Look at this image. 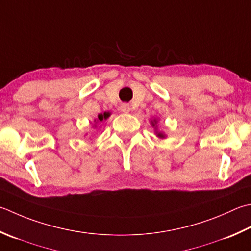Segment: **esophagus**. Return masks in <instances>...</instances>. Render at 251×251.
Instances as JSON below:
<instances>
[{
	"label": "esophagus",
	"instance_id": "obj_1",
	"mask_svg": "<svg viewBox=\"0 0 251 251\" xmlns=\"http://www.w3.org/2000/svg\"><path fill=\"white\" fill-rule=\"evenodd\" d=\"M121 110L124 113H128L130 111V106L129 104H127V103H124V104L121 105Z\"/></svg>",
	"mask_w": 251,
	"mask_h": 251
}]
</instances>
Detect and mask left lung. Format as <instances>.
<instances>
[{
  "mask_svg": "<svg viewBox=\"0 0 251 251\" xmlns=\"http://www.w3.org/2000/svg\"><path fill=\"white\" fill-rule=\"evenodd\" d=\"M154 122H155V121H154ZM152 124H153V123H152ZM153 125H154V124H153ZM158 136L160 137V138H163V137H164V135H163V134H161V132H159Z\"/></svg>",
  "mask_w": 251,
  "mask_h": 251,
  "instance_id": "8db88e82",
  "label": "left lung"
}]
</instances>
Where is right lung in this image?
Instances as JSON below:
<instances>
[{"label":"right lung","mask_w":251,"mask_h":251,"mask_svg":"<svg viewBox=\"0 0 251 251\" xmlns=\"http://www.w3.org/2000/svg\"><path fill=\"white\" fill-rule=\"evenodd\" d=\"M110 116V113H103V114H99V116H98V122H102L103 120H106L107 117Z\"/></svg>","instance_id":"right-lung-1"}]
</instances>
